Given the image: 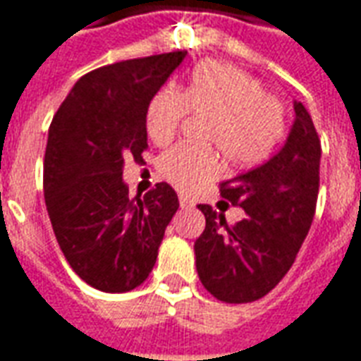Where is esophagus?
Segmentation results:
<instances>
[{
	"label": "esophagus",
	"instance_id": "34e87169",
	"mask_svg": "<svg viewBox=\"0 0 361 361\" xmlns=\"http://www.w3.org/2000/svg\"><path fill=\"white\" fill-rule=\"evenodd\" d=\"M178 204H180L183 209H192V207H194V200H190L188 196L180 194V196H178Z\"/></svg>",
	"mask_w": 361,
	"mask_h": 361
}]
</instances>
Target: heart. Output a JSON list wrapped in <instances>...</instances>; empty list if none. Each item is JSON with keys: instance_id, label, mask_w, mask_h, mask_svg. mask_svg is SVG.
I'll list each match as a JSON object with an SVG mask.
<instances>
[{"instance_id": "obj_1", "label": "heart", "mask_w": 361, "mask_h": 361, "mask_svg": "<svg viewBox=\"0 0 361 361\" xmlns=\"http://www.w3.org/2000/svg\"><path fill=\"white\" fill-rule=\"evenodd\" d=\"M188 111L209 117L204 142L236 167L265 159L285 134L283 104L265 94L256 76L227 63L198 65L184 92L175 86L155 92L146 111V133L159 146L169 144ZM219 171V155L212 148L178 144L159 157L161 177L180 190L198 188Z\"/></svg>"}]
</instances>
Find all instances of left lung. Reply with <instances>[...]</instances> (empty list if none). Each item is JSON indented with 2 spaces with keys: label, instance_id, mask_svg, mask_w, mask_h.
Instances as JSON below:
<instances>
[{
  "label": "left lung",
  "instance_id": "8db88e82",
  "mask_svg": "<svg viewBox=\"0 0 361 361\" xmlns=\"http://www.w3.org/2000/svg\"><path fill=\"white\" fill-rule=\"evenodd\" d=\"M285 146L269 161L221 183V196L246 217L228 225L223 213L200 204L206 228L194 242L196 269L207 292L227 304L264 298L296 259L315 215L321 142L300 102Z\"/></svg>",
  "mask_w": 361,
  "mask_h": 361
}]
</instances>
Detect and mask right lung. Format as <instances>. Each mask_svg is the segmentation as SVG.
<instances>
[{
    "label": "right lung",
    "instance_id": "right-lung-1",
    "mask_svg": "<svg viewBox=\"0 0 361 361\" xmlns=\"http://www.w3.org/2000/svg\"><path fill=\"white\" fill-rule=\"evenodd\" d=\"M186 51L113 63L84 75L49 125L44 198L63 256L84 283L128 292L152 273L177 192L157 183L128 198L125 159L148 148L149 99Z\"/></svg>",
    "mask_w": 361,
    "mask_h": 361
}]
</instances>
